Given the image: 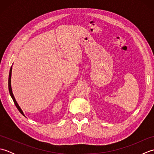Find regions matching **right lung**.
Listing matches in <instances>:
<instances>
[{
	"label": "right lung",
	"mask_w": 154,
	"mask_h": 154,
	"mask_svg": "<svg viewBox=\"0 0 154 154\" xmlns=\"http://www.w3.org/2000/svg\"><path fill=\"white\" fill-rule=\"evenodd\" d=\"M11 74H12V66L11 67V69H10V73H9V77H8V90H9V93H10V94H11V96L12 97V99H13V101H14V103L15 104V105L16 106V108H17L18 110H19V112H20L23 116H24V113H23L22 109H20V107L19 106V105L18 104L17 102H16V100L15 99V98L14 97V94H13L12 93V88H11Z\"/></svg>",
	"instance_id": "1"
}]
</instances>
